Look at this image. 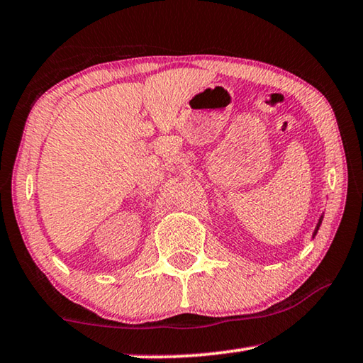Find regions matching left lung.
<instances>
[{"instance_id": "8db88e82", "label": "left lung", "mask_w": 363, "mask_h": 363, "mask_svg": "<svg viewBox=\"0 0 363 363\" xmlns=\"http://www.w3.org/2000/svg\"><path fill=\"white\" fill-rule=\"evenodd\" d=\"M322 219H323V214L320 218H318V223H317V225H315V230H314V233H312V238H314L315 235H317V230H318V227H320V224H322Z\"/></svg>"}]
</instances>
